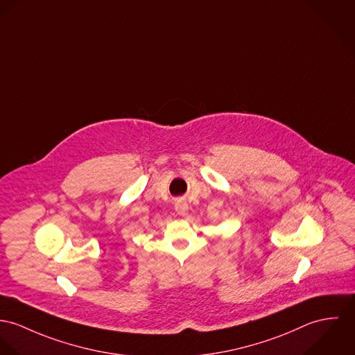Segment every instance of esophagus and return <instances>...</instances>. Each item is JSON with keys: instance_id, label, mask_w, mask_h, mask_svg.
Returning <instances> with one entry per match:
<instances>
[{"instance_id": "34e87169", "label": "esophagus", "mask_w": 355, "mask_h": 355, "mask_svg": "<svg viewBox=\"0 0 355 355\" xmlns=\"http://www.w3.org/2000/svg\"><path fill=\"white\" fill-rule=\"evenodd\" d=\"M188 211H189V207L187 204V201L184 200H180L175 202V212L180 215V216H185L188 215Z\"/></svg>"}]
</instances>
